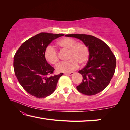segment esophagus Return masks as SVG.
Here are the masks:
<instances>
[{"instance_id": "1", "label": "esophagus", "mask_w": 130, "mask_h": 130, "mask_svg": "<svg viewBox=\"0 0 130 130\" xmlns=\"http://www.w3.org/2000/svg\"><path fill=\"white\" fill-rule=\"evenodd\" d=\"M73 74H74V72H70V73H65V75H67V76H72V75H73Z\"/></svg>"}]
</instances>
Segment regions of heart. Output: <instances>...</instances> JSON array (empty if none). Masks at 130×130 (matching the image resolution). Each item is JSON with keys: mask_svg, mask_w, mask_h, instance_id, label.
<instances>
[{"mask_svg": "<svg viewBox=\"0 0 130 130\" xmlns=\"http://www.w3.org/2000/svg\"><path fill=\"white\" fill-rule=\"evenodd\" d=\"M57 45L62 49L68 50L67 58L69 60L60 63L56 68L58 72L68 73L76 69L78 63L84 65L87 62L89 57V48L83 42H77L75 39L66 37L59 40ZM44 58L48 63L56 65L58 61L57 50L51 46H48L44 50Z\"/></svg>", "mask_w": 130, "mask_h": 130, "instance_id": "heart-1", "label": "heart"}]
</instances>
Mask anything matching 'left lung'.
I'll return each mask as SVG.
<instances>
[{"label":"left lung","instance_id":"8db88e82","mask_svg":"<svg viewBox=\"0 0 130 130\" xmlns=\"http://www.w3.org/2000/svg\"><path fill=\"white\" fill-rule=\"evenodd\" d=\"M67 37L81 39L89 48V60L78 72L82 82L77 89L87 96L94 95L103 91L109 84L115 73L116 58L109 47L102 40L91 35L67 34Z\"/></svg>","mask_w":130,"mask_h":130}]
</instances>
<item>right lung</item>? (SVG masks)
Returning <instances> with one entry per match:
<instances>
[{"label": "right lung", "mask_w": 130, "mask_h": 130, "mask_svg": "<svg viewBox=\"0 0 130 130\" xmlns=\"http://www.w3.org/2000/svg\"><path fill=\"white\" fill-rule=\"evenodd\" d=\"M63 34L41 32L23 42L14 57L15 76L23 89L37 98H46L54 92L58 81L63 75L52 76L54 68L44 58L46 47Z\"/></svg>", "instance_id": "1"}]
</instances>
